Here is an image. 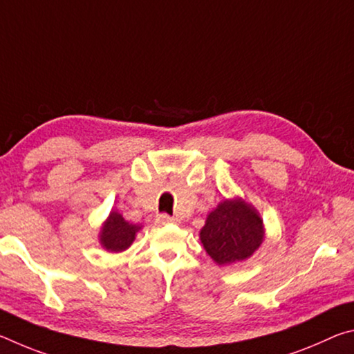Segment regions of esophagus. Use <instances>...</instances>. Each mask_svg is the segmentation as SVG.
Returning a JSON list of instances; mask_svg holds the SVG:
<instances>
[{"label": "esophagus", "instance_id": "obj_1", "mask_svg": "<svg viewBox=\"0 0 354 354\" xmlns=\"http://www.w3.org/2000/svg\"><path fill=\"white\" fill-rule=\"evenodd\" d=\"M156 221H158L159 225H169V223H176V218H173L167 214H160V215H158V217H156Z\"/></svg>", "mask_w": 354, "mask_h": 354}]
</instances>
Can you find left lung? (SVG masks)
Wrapping results in <instances>:
<instances>
[{"label":"left lung","instance_id":"1","mask_svg":"<svg viewBox=\"0 0 354 354\" xmlns=\"http://www.w3.org/2000/svg\"><path fill=\"white\" fill-rule=\"evenodd\" d=\"M266 239V226L257 209L241 196L225 198L207 214L200 230L206 253L218 266L243 262L253 256Z\"/></svg>","mask_w":354,"mask_h":354}]
</instances>
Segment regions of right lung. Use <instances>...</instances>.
<instances>
[{"label":"right lung","mask_w":354,"mask_h":354,"mask_svg":"<svg viewBox=\"0 0 354 354\" xmlns=\"http://www.w3.org/2000/svg\"><path fill=\"white\" fill-rule=\"evenodd\" d=\"M142 225L129 223L115 209H112L100 227L98 241L107 253H123L136 241Z\"/></svg>","instance_id":"right-lung-1"}]
</instances>
